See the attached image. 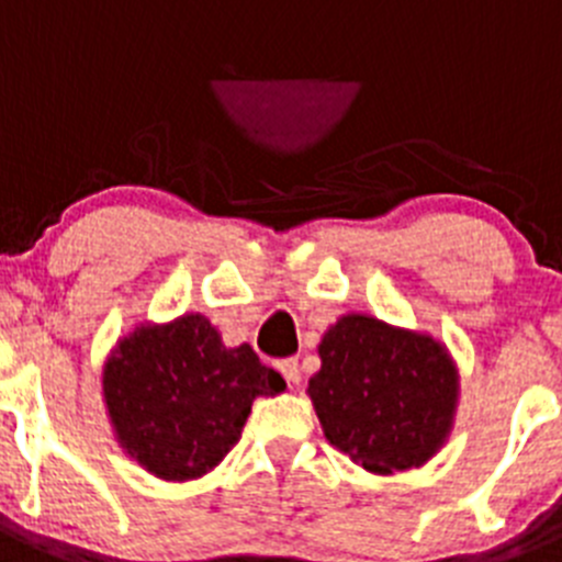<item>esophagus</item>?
I'll return each mask as SVG.
<instances>
[{
	"instance_id": "34e87169",
	"label": "esophagus",
	"mask_w": 562,
	"mask_h": 562,
	"mask_svg": "<svg viewBox=\"0 0 562 562\" xmlns=\"http://www.w3.org/2000/svg\"><path fill=\"white\" fill-rule=\"evenodd\" d=\"M278 371L284 374L286 382H292V385H297L301 382V366H297L295 357H286V360L278 362Z\"/></svg>"
}]
</instances>
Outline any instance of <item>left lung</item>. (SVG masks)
I'll list each match as a JSON object with an SVG mask.
<instances>
[{"label":"left lung","mask_w":562,"mask_h":562,"mask_svg":"<svg viewBox=\"0 0 562 562\" xmlns=\"http://www.w3.org/2000/svg\"><path fill=\"white\" fill-rule=\"evenodd\" d=\"M317 355L321 371L306 391L340 453L380 475L434 459L459 402V371L439 340L371 315H342Z\"/></svg>","instance_id":"obj_1"}]
</instances>
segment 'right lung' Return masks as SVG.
<instances>
[{"label": "right lung", "instance_id": "right-lung-1", "mask_svg": "<svg viewBox=\"0 0 562 562\" xmlns=\"http://www.w3.org/2000/svg\"><path fill=\"white\" fill-rule=\"evenodd\" d=\"M284 376L256 351L225 346L200 312L140 324L103 362V402L121 448L148 473L193 481L241 439L256 396L281 394Z\"/></svg>", "mask_w": 562, "mask_h": 562}]
</instances>
